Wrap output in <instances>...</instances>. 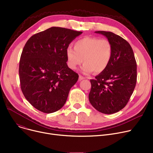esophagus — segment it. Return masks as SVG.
<instances>
[{
    "label": "esophagus",
    "mask_w": 153,
    "mask_h": 153,
    "mask_svg": "<svg viewBox=\"0 0 153 153\" xmlns=\"http://www.w3.org/2000/svg\"><path fill=\"white\" fill-rule=\"evenodd\" d=\"M85 79V77H84V76H81V75H80V76H79V80H83V79Z\"/></svg>",
    "instance_id": "obj_1"
}]
</instances>
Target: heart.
<instances>
[{
  "label": "heart",
  "instance_id": "1",
  "mask_svg": "<svg viewBox=\"0 0 153 153\" xmlns=\"http://www.w3.org/2000/svg\"><path fill=\"white\" fill-rule=\"evenodd\" d=\"M113 45L106 39L85 37L74 44V48H66L68 65L76 69L84 62L82 70L84 73H100L109 66L113 56Z\"/></svg>",
  "mask_w": 153,
  "mask_h": 153
}]
</instances>
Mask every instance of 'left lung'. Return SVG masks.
Instances as JSON below:
<instances>
[{
	"mask_svg": "<svg viewBox=\"0 0 153 153\" xmlns=\"http://www.w3.org/2000/svg\"><path fill=\"white\" fill-rule=\"evenodd\" d=\"M113 45V52L108 68L91 79L90 103L100 113L111 114L123 109L137 83V62L129 43L113 33L98 30Z\"/></svg>",
	"mask_w": 153,
	"mask_h": 153,
	"instance_id": "obj_1",
	"label": "left lung"
}]
</instances>
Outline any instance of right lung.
Instances as JSON below:
<instances>
[{
  "instance_id": "obj_1",
  "label": "right lung",
  "mask_w": 153,
  "mask_h": 153,
  "mask_svg": "<svg viewBox=\"0 0 153 153\" xmlns=\"http://www.w3.org/2000/svg\"><path fill=\"white\" fill-rule=\"evenodd\" d=\"M82 33L52 27L26 42L19 60L20 86L26 99L39 111L52 113L65 104L79 78L67 65L66 50Z\"/></svg>"
}]
</instances>
